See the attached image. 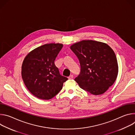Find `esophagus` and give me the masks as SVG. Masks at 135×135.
<instances>
[{"instance_id": "1", "label": "esophagus", "mask_w": 135, "mask_h": 135, "mask_svg": "<svg viewBox=\"0 0 135 135\" xmlns=\"http://www.w3.org/2000/svg\"><path fill=\"white\" fill-rule=\"evenodd\" d=\"M73 78H74V76H73V75H70L69 77H68V79H73Z\"/></svg>"}]
</instances>
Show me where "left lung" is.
<instances>
[{
  "instance_id": "obj_1",
  "label": "left lung",
  "mask_w": 135,
  "mask_h": 135,
  "mask_svg": "<svg viewBox=\"0 0 135 135\" xmlns=\"http://www.w3.org/2000/svg\"><path fill=\"white\" fill-rule=\"evenodd\" d=\"M70 49L80 61L81 72L74 80L80 88L94 95L106 92L118 74L117 57L111 47L104 43L83 40Z\"/></svg>"
}]
</instances>
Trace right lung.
Segmentation results:
<instances>
[{
    "instance_id": "add662e5",
    "label": "right lung",
    "mask_w": 135,
    "mask_h": 135,
    "mask_svg": "<svg viewBox=\"0 0 135 135\" xmlns=\"http://www.w3.org/2000/svg\"><path fill=\"white\" fill-rule=\"evenodd\" d=\"M63 45L46 44L31 51L22 65V78L28 90L35 97L49 100L58 93L68 78L60 74L55 64Z\"/></svg>"
}]
</instances>
